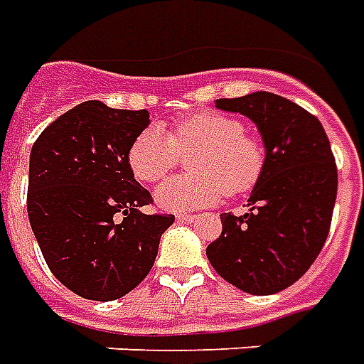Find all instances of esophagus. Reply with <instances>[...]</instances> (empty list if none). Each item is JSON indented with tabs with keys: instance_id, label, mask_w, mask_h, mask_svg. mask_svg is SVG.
Instances as JSON below:
<instances>
[{
	"instance_id": "obj_1",
	"label": "esophagus",
	"mask_w": 364,
	"mask_h": 364,
	"mask_svg": "<svg viewBox=\"0 0 364 364\" xmlns=\"http://www.w3.org/2000/svg\"><path fill=\"white\" fill-rule=\"evenodd\" d=\"M196 219V215H190V213H178L176 221L178 223H192Z\"/></svg>"
}]
</instances>
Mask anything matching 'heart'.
Masks as SVG:
<instances>
[{
  "instance_id": "heart-1",
  "label": "heart",
  "mask_w": 364,
  "mask_h": 364,
  "mask_svg": "<svg viewBox=\"0 0 364 364\" xmlns=\"http://www.w3.org/2000/svg\"><path fill=\"white\" fill-rule=\"evenodd\" d=\"M190 157L194 174L176 176L156 190L162 210L192 211L218 203L223 196H243L259 184L267 168V146L245 123L219 112H196L161 129L141 131L129 146L133 176L156 184L176 168L180 156Z\"/></svg>"
}]
</instances>
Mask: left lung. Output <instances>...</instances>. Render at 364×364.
<instances>
[{"mask_svg": "<svg viewBox=\"0 0 364 364\" xmlns=\"http://www.w3.org/2000/svg\"><path fill=\"white\" fill-rule=\"evenodd\" d=\"M215 105L257 123L267 168L252 188L249 213H223V231L205 255L239 290L277 294L306 274L326 243L337 196L331 145L318 117L282 95L255 92Z\"/></svg>", "mask_w": 364, "mask_h": 364, "instance_id": "left-lung-1", "label": "left lung"}]
</instances>
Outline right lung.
Here are the masks:
<instances>
[{"label": "right lung", "mask_w": 364, "mask_h": 364, "mask_svg": "<svg viewBox=\"0 0 364 364\" xmlns=\"http://www.w3.org/2000/svg\"><path fill=\"white\" fill-rule=\"evenodd\" d=\"M149 112L84 102L38 135L29 162L27 211L48 269L86 300L129 294L151 272L174 215L153 203L127 164Z\"/></svg>", "instance_id": "right-lung-1"}]
</instances>
